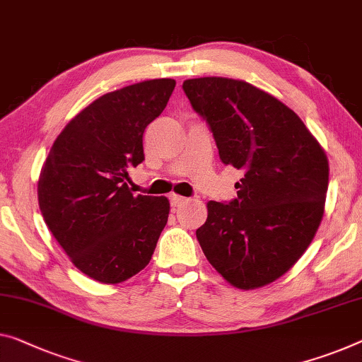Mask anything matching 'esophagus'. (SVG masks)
<instances>
[{
	"mask_svg": "<svg viewBox=\"0 0 362 362\" xmlns=\"http://www.w3.org/2000/svg\"><path fill=\"white\" fill-rule=\"evenodd\" d=\"M169 199H170V204L174 208H179V206H182L183 203L187 202V198H183V197H180V195H175V193H172V195L169 197Z\"/></svg>",
	"mask_w": 362,
	"mask_h": 362,
	"instance_id": "esophagus-1",
	"label": "esophagus"
}]
</instances>
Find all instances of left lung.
<instances>
[{"label": "left lung", "instance_id": "1", "mask_svg": "<svg viewBox=\"0 0 362 362\" xmlns=\"http://www.w3.org/2000/svg\"><path fill=\"white\" fill-rule=\"evenodd\" d=\"M182 89L206 120L223 164L244 172L237 198L208 203L197 239L226 281L260 288L283 276L314 239L328 188L327 156L289 107L245 81L197 78Z\"/></svg>", "mask_w": 362, "mask_h": 362}]
</instances>
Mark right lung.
I'll use <instances>...</instances> for the list:
<instances>
[{
    "label": "right lung",
    "mask_w": 362,
    "mask_h": 362,
    "mask_svg": "<svg viewBox=\"0 0 362 362\" xmlns=\"http://www.w3.org/2000/svg\"><path fill=\"white\" fill-rule=\"evenodd\" d=\"M174 79H151L99 97L53 143L39 206L74 267L115 284L148 265L169 218L165 197H134L128 170L144 160L143 133L165 109Z\"/></svg>",
    "instance_id": "right-lung-1"
}]
</instances>
